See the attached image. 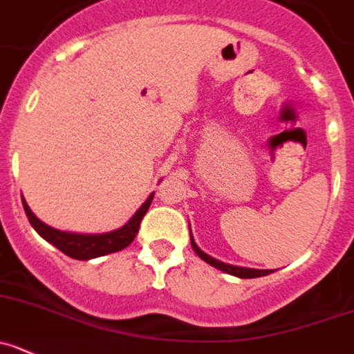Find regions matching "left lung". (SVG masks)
<instances>
[{
  "mask_svg": "<svg viewBox=\"0 0 354 354\" xmlns=\"http://www.w3.org/2000/svg\"><path fill=\"white\" fill-rule=\"evenodd\" d=\"M190 243H192V248H194V252L197 253V255L201 257V259L204 260V262H207L209 266L216 267V269L223 270V272L227 274H232V276L236 277H243V279H252V277H260V276H267V274L274 272V270H260V269H250V267H239V266H230V263H223L220 262V260L213 259V257H209L207 253H204L203 250H201L199 246L196 244V241H194L192 237V232H190Z\"/></svg>",
  "mask_w": 354,
  "mask_h": 354,
  "instance_id": "obj_1",
  "label": "left lung"
}]
</instances>
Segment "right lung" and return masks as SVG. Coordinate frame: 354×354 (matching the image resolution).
<instances>
[{
    "label": "right lung",
    "instance_id": "right-lung-1",
    "mask_svg": "<svg viewBox=\"0 0 354 354\" xmlns=\"http://www.w3.org/2000/svg\"><path fill=\"white\" fill-rule=\"evenodd\" d=\"M151 201H153V194H150L143 206L134 213V216L125 223L124 227L117 230H111L106 234H75V232H64V230H57L54 227L43 223L39 218L35 216L31 209H29L28 203L22 199V206H24L26 214H28L29 223L32 229L39 234L45 241L54 244L57 250H61L64 255L71 257L77 260H91L95 257L108 255V253L120 252L124 248L134 241L138 230H140V223L143 216L147 214L148 207H150Z\"/></svg>",
    "mask_w": 354,
    "mask_h": 354
}]
</instances>
